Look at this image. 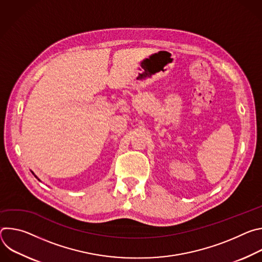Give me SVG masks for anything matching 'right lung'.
I'll list each match as a JSON object with an SVG mask.
<instances>
[{"mask_svg": "<svg viewBox=\"0 0 262 262\" xmlns=\"http://www.w3.org/2000/svg\"><path fill=\"white\" fill-rule=\"evenodd\" d=\"M38 180H39V179H38Z\"/></svg>", "mask_w": 262, "mask_h": 262, "instance_id": "1", "label": "right lung"}]
</instances>
